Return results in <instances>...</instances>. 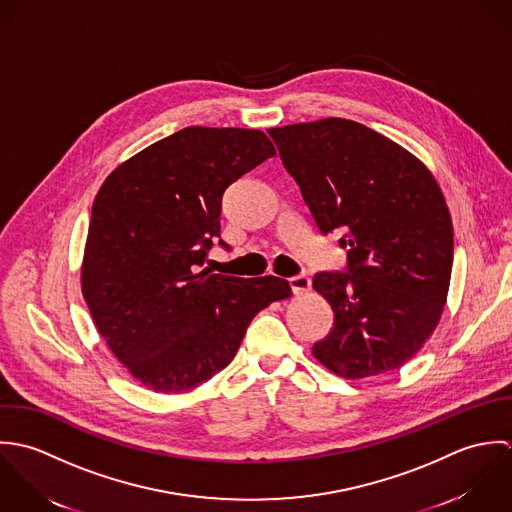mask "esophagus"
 I'll use <instances>...</instances> for the list:
<instances>
[{"instance_id":"1","label":"esophagus","mask_w":512,"mask_h":512,"mask_svg":"<svg viewBox=\"0 0 512 512\" xmlns=\"http://www.w3.org/2000/svg\"><path fill=\"white\" fill-rule=\"evenodd\" d=\"M289 285H291V289H293V293L295 295H303V293H307L308 289H310V279H308V275H297V277H291L289 279Z\"/></svg>"}]
</instances>
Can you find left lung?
<instances>
[{"instance_id": "8db88e82", "label": "left lung", "mask_w": 512, "mask_h": 512, "mask_svg": "<svg viewBox=\"0 0 512 512\" xmlns=\"http://www.w3.org/2000/svg\"><path fill=\"white\" fill-rule=\"evenodd\" d=\"M322 235L342 231L346 273H316L334 312L312 346L334 374L360 380L402 368L447 301L453 223L431 172L406 148L346 118L267 130Z\"/></svg>"}]
</instances>
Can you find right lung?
I'll use <instances>...</instances> for the list:
<instances>
[{
	"instance_id": "right-lung-1",
	"label": "right lung",
	"mask_w": 512,
	"mask_h": 512,
	"mask_svg": "<svg viewBox=\"0 0 512 512\" xmlns=\"http://www.w3.org/2000/svg\"><path fill=\"white\" fill-rule=\"evenodd\" d=\"M271 156L275 146L261 130L188 126L104 180L81 289L108 348L146 388H198L233 360L259 310L291 297L289 283L273 275L202 269L219 237L225 190Z\"/></svg>"
}]
</instances>
